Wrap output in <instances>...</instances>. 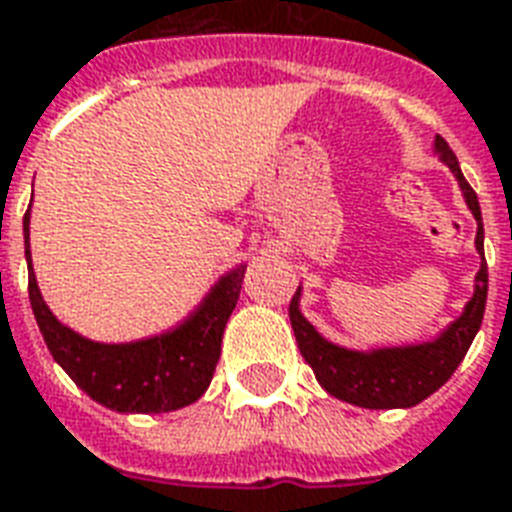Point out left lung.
Masks as SVG:
<instances>
[{
  "instance_id": "obj_1",
  "label": "left lung",
  "mask_w": 512,
  "mask_h": 512,
  "mask_svg": "<svg viewBox=\"0 0 512 512\" xmlns=\"http://www.w3.org/2000/svg\"><path fill=\"white\" fill-rule=\"evenodd\" d=\"M435 152L451 173L457 176L462 194H465L467 208L473 211L478 221V235H475V248L481 253V269L475 275V293L467 301L465 312L443 331L438 339L425 344H411V347H384V350L355 352L336 347L326 342L315 328L307 323V318L299 312V291L293 293L291 315L293 334L299 342L301 358L307 360L315 371V379L320 387L339 400H347L360 408H408L417 406L425 398H430L438 387L449 382L451 374L457 371L462 358L470 350L475 334L483 323V310H486V293H489V267L483 256V221L478 194L467 184L459 168L457 154L441 136H435Z\"/></svg>"
}]
</instances>
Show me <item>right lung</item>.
I'll return each mask as SVG.
<instances>
[{"label": "right lung", "instance_id": "1", "mask_svg": "<svg viewBox=\"0 0 512 512\" xmlns=\"http://www.w3.org/2000/svg\"><path fill=\"white\" fill-rule=\"evenodd\" d=\"M23 240L31 310L47 350L95 403L122 414H162L189 406L208 390L221 355V336L240 299L243 264L221 277L200 307L168 334L128 344H101L74 334L47 310L31 269L29 211L23 216Z\"/></svg>", "mask_w": 512, "mask_h": 512}]
</instances>
